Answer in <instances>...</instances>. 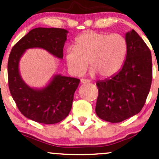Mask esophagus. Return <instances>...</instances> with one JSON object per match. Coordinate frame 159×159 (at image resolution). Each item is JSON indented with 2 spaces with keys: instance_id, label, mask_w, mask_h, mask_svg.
Masks as SVG:
<instances>
[{
  "instance_id": "esophagus-1",
  "label": "esophagus",
  "mask_w": 159,
  "mask_h": 159,
  "mask_svg": "<svg viewBox=\"0 0 159 159\" xmlns=\"http://www.w3.org/2000/svg\"><path fill=\"white\" fill-rule=\"evenodd\" d=\"M81 82L83 83V84H85V83L90 82V80L89 79H84V78H82V79L81 80Z\"/></svg>"
}]
</instances>
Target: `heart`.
I'll use <instances>...</instances> for the list:
<instances>
[{
	"label": "heart",
	"mask_w": 159,
	"mask_h": 159,
	"mask_svg": "<svg viewBox=\"0 0 159 159\" xmlns=\"http://www.w3.org/2000/svg\"><path fill=\"white\" fill-rule=\"evenodd\" d=\"M127 51V41L120 34L86 31L77 37L75 48L67 50V65L72 75L81 76L89 68V61L91 75L98 73L102 78H108L121 68Z\"/></svg>",
	"instance_id": "b5f03b06"
}]
</instances>
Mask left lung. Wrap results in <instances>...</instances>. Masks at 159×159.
Masks as SVG:
<instances>
[{"label":"left lung","instance_id":"left-lung-1","mask_svg":"<svg viewBox=\"0 0 159 159\" xmlns=\"http://www.w3.org/2000/svg\"><path fill=\"white\" fill-rule=\"evenodd\" d=\"M128 51L122 68L99 80L95 111L102 120L118 123L139 113L145 105L152 81V54L134 30L125 35Z\"/></svg>","mask_w":159,"mask_h":159}]
</instances>
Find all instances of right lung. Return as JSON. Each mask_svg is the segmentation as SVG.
<instances>
[{
  "mask_svg": "<svg viewBox=\"0 0 159 159\" xmlns=\"http://www.w3.org/2000/svg\"><path fill=\"white\" fill-rule=\"evenodd\" d=\"M67 33L61 28L32 29L14 44L9 55L7 78L11 96L20 113L37 122L50 125L65 119L71 109L74 94L80 79L55 75L44 89H31L20 78L19 60L25 50L32 48H44L62 58Z\"/></svg>",
  "mask_w": 159,
  "mask_h": 159,
  "instance_id": "obj_1",
  "label": "right lung"
}]
</instances>
